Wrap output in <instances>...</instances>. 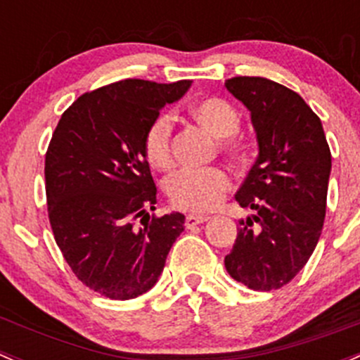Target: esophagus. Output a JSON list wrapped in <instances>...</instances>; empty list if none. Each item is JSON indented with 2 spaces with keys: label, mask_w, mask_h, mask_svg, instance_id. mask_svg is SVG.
<instances>
[{
  "label": "esophagus",
  "mask_w": 360,
  "mask_h": 360,
  "mask_svg": "<svg viewBox=\"0 0 360 360\" xmlns=\"http://www.w3.org/2000/svg\"><path fill=\"white\" fill-rule=\"evenodd\" d=\"M208 219L210 217H206V215H187L185 217V227H187V229H192L194 226L206 222Z\"/></svg>",
  "instance_id": "34e87169"
}]
</instances>
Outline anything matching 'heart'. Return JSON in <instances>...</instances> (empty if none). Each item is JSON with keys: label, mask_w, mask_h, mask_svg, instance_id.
I'll return each mask as SVG.
<instances>
[{"label": "heart", "mask_w": 360, "mask_h": 360, "mask_svg": "<svg viewBox=\"0 0 360 360\" xmlns=\"http://www.w3.org/2000/svg\"><path fill=\"white\" fill-rule=\"evenodd\" d=\"M191 113L213 136L220 138V152L243 161L250 143L240 134L241 115L234 105L222 98H205L191 106ZM141 150L148 165L159 172H168L175 165L173 152V120L169 113H158L148 122L141 140ZM166 194L175 208L184 212L213 210L231 188V176L222 168L180 169L166 180Z\"/></svg>", "instance_id": "obj_1"}]
</instances>
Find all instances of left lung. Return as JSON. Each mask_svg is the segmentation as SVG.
<instances>
[{
	"instance_id": "8db88e82",
	"label": "left lung",
	"mask_w": 360,
	"mask_h": 360,
	"mask_svg": "<svg viewBox=\"0 0 360 360\" xmlns=\"http://www.w3.org/2000/svg\"><path fill=\"white\" fill-rule=\"evenodd\" d=\"M226 87L250 110L259 158L236 194L240 206L257 215L241 222L224 264L248 289H282L304 268L322 234L329 145L319 115L292 89L262 77H233Z\"/></svg>"
}]
</instances>
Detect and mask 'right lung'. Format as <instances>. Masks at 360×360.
Returning a JSON list of instances; mask_svg holds the SVG:
<instances>
[{"label": "right lung", "mask_w": 360, "mask_h": 360, "mask_svg": "<svg viewBox=\"0 0 360 360\" xmlns=\"http://www.w3.org/2000/svg\"><path fill=\"white\" fill-rule=\"evenodd\" d=\"M188 85L113 82L82 94L52 133L45 192L56 243L75 276L108 300L150 290L184 231L181 213H148L158 188L141 140L148 122Z\"/></svg>", "instance_id": "add662e5"}]
</instances>
